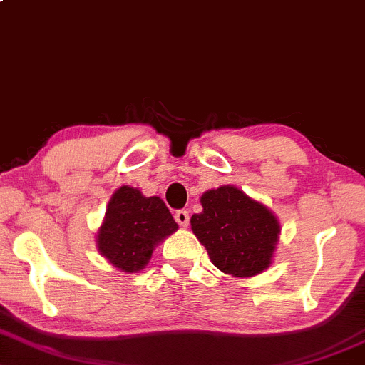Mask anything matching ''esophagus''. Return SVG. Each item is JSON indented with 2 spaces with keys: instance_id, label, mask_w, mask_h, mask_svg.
Wrapping results in <instances>:
<instances>
[{
  "instance_id": "34e87169",
  "label": "esophagus",
  "mask_w": 365,
  "mask_h": 365,
  "mask_svg": "<svg viewBox=\"0 0 365 365\" xmlns=\"http://www.w3.org/2000/svg\"><path fill=\"white\" fill-rule=\"evenodd\" d=\"M175 221H177L182 227H187L188 222H190V214H188V210H177V212H175Z\"/></svg>"
}]
</instances>
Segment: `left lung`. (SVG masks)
Here are the masks:
<instances>
[{"label": "left lung", "instance_id": "8db88e82", "mask_svg": "<svg viewBox=\"0 0 365 365\" xmlns=\"http://www.w3.org/2000/svg\"><path fill=\"white\" fill-rule=\"evenodd\" d=\"M200 204L202 212L190 219L192 231L219 270L248 279L269 269L280 238L270 207L235 185L204 192Z\"/></svg>", "mask_w": 365, "mask_h": 365}]
</instances>
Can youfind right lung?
I'll list each match as a JSON object with an SVG mask.
<instances>
[{
    "instance_id": "1",
    "label": "right lung",
    "mask_w": 365,
    "mask_h": 365,
    "mask_svg": "<svg viewBox=\"0 0 365 365\" xmlns=\"http://www.w3.org/2000/svg\"><path fill=\"white\" fill-rule=\"evenodd\" d=\"M177 230L160 197H146L139 188L122 185L108 200L96 231V248L115 269L138 274L146 269L158 245Z\"/></svg>"
}]
</instances>
